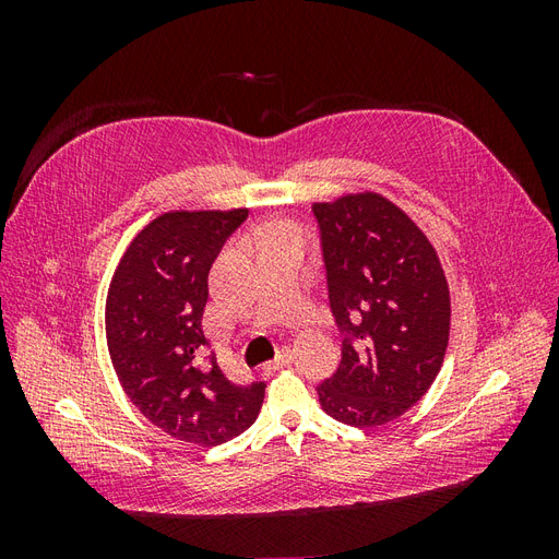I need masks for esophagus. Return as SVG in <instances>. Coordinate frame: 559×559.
Listing matches in <instances>:
<instances>
[{
  "label": "esophagus",
  "instance_id": "obj_1",
  "mask_svg": "<svg viewBox=\"0 0 559 559\" xmlns=\"http://www.w3.org/2000/svg\"><path fill=\"white\" fill-rule=\"evenodd\" d=\"M294 361V352L286 347V349H282L280 354H277V359L275 361H267L263 368L267 370V373H273V370H280V368H286Z\"/></svg>",
  "mask_w": 559,
  "mask_h": 559
}]
</instances>
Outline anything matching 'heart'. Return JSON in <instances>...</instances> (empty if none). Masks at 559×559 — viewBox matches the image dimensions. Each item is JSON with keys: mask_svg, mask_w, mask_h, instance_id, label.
Listing matches in <instances>:
<instances>
[{"mask_svg": "<svg viewBox=\"0 0 559 559\" xmlns=\"http://www.w3.org/2000/svg\"><path fill=\"white\" fill-rule=\"evenodd\" d=\"M286 235H298V238H302V233L298 226L284 222V224H277L270 228V238L267 240H275V238H286Z\"/></svg>", "mask_w": 559, "mask_h": 559, "instance_id": "1", "label": "heart"}]
</instances>
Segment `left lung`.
<instances>
[{"instance_id": "8db88e82", "label": "left lung", "mask_w": 559, "mask_h": 559, "mask_svg": "<svg viewBox=\"0 0 559 559\" xmlns=\"http://www.w3.org/2000/svg\"><path fill=\"white\" fill-rule=\"evenodd\" d=\"M343 361L317 386L321 408L349 427L401 417L429 392L450 337V289L425 233L392 200L345 193L314 202Z\"/></svg>"}]
</instances>
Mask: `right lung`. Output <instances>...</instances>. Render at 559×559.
I'll return each instance as SVG.
<instances>
[{"label":"right lung","instance_id":"add662e5","mask_svg":"<svg viewBox=\"0 0 559 559\" xmlns=\"http://www.w3.org/2000/svg\"><path fill=\"white\" fill-rule=\"evenodd\" d=\"M245 218L247 207L156 216L123 251L107 292V347L123 392L151 425L202 448L249 429L265 394L263 382L233 384L216 359L200 364L210 267Z\"/></svg>","mask_w":559,"mask_h":559}]
</instances>
